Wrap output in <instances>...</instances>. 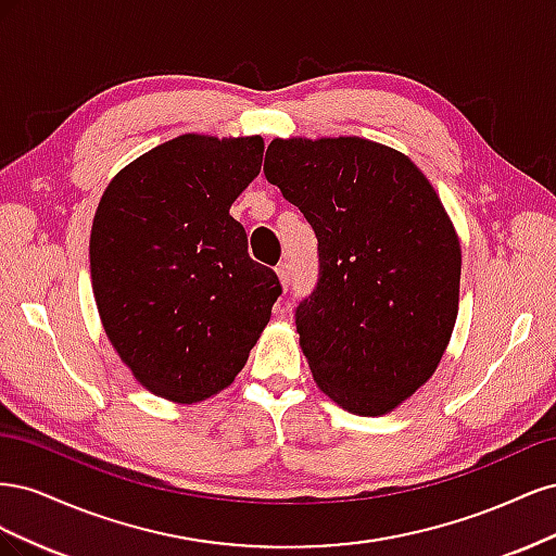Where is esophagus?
Returning a JSON list of instances; mask_svg holds the SVG:
<instances>
[{
  "label": "esophagus",
  "mask_w": 556,
  "mask_h": 556,
  "mask_svg": "<svg viewBox=\"0 0 556 556\" xmlns=\"http://www.w3.org/2000/svg\"><path fill=\"white\" fill-rule=\"evenodd\" d=\"M276 276H278V280H280V285H282V290H288V288H290V280H292L290 262H280V264L276 266Z\"/></svg>",
  "instance_id": "esophagus-1"
}]
</instances>
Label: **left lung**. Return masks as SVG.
<instances>
[{"label": "left lung", "mask_w": 556, "mask_h": 556, "mask_svg": "<svg viewBox=\"0 0 556 556\" xmlns=\"http://www.w3.org/2000/svg\"><path fill=\"white\" fill-rule=\"evenodd\" d=\"M264 174L319 241L296 308L313 380L352 415L399 408L439 368L459 313L462 243L439 192L399 150L362 137L274 139Z\"/></svg>", "instance_id": "8db88e82"}]
</instances>
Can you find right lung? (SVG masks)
Instances as JSON below:
<instances>
[{
    "label": "right lung",
    "instance_id": "right-lung-1",
    "mask_svg": "<svg viewBox=\"0 0 556 556\" xmlns=\"http://www.w3.org/2000/svg\"><path fill=\"white\" fill-rule=\"evenodd\" d=\"M264 139L180 134L117 172L90 231L94 304L143 390L206 401L248 362L280 282L248 255L229 208L257 178Z\"/></svg>",
    "mask_w": 556,
    "mask_h": 556
}]
</instances>
